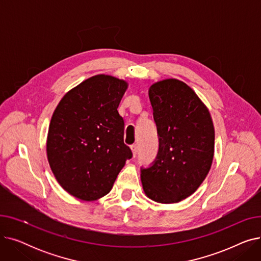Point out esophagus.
Returning <instances> with one entry per match:
<instances>
[{
	"instance_id": "esophagus-1",
	"label": "esophagus",
	"mask_w": 261,
	"mask_h": 261,
	"mask_svg": "<svg viewBox=\"0 0 261 261\" xmlns=\"http://www.w3.org/2000/svg\"><path fill=\"white\" fill-rule=\"evenodd\" d=\"M131 150H132V154H133V156L135 158L136 153H138V146H136L135 144H134V145H132V146H131Z\"/></svg>"
}]
</instances>
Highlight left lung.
<instances>
[{"label": "left lung", "mask_w": 261, "mask_h": 261, "mask_svg": "<svg viewBox=\"0 0 261 261\" xmlns=\"http://www.w3.org/2000/svg\"><path fill=\"white\" fill-rule=\"evenodd\" d=\"M160 148L154 164L142 169L145 195L177 203L205 180L214 159L215 129L207 107L185 82L164 79L149 88Z\"/></svg>", "instance_id": "8db88e82"}]
</instances>
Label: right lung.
<instances>
[{
	"instance_id": "obj_1",
	"label": "right lung",
	"mask_w": 261,
	"mask_h": 261,
	"mask_svg": "<svg viewBox=\"0 0 261 261\" xmlns=\"http://www.w3.org/2000/svg\"><path fill=\"white\" fill-rule=\"evenodd\" d=\"M127 89L126 80L95 75L68 91L55 109L47 161L60 186L77 199L95 201L108 195L132 158L117 111Z\"/></svg>"
}]
</instances>
